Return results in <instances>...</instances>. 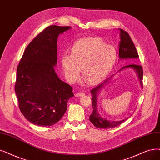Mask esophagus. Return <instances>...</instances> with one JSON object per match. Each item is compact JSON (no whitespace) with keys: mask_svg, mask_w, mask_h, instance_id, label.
I'll return each mask as SVG.
<instances>
[{"mask_svg":"<svg viewBox=\"0 0 160 160\" xmlns=\"http://www.w3.org/2000/svg\"><path fill=\"white\" fill-rule=\"evenodd\" d=\"M84 94V93L83 92H78V93H76L75 94V96H76V97H80V96H83Z\"/></svg>","mask_w":160,"mask_h":160,"instance_id":"1","label":"esophagus"}]
</instances>
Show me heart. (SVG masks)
Returning <instances> with one entry per match:
<instances>
[{
	"mask_svg": "<svg viewBox=\"0 0 160 160\" xmlns=\"http://www.w3.org/2000/svg\"><path fill=\"white\" fill-rule=\"evenodd\" d=\"M117 57L115 47L106 44L102 38H84L76 41L70 55L62 57L61 66L70 83L78 80L82 68L83 80L88 84L95 85L109 72Z\"/></svg>",
	"mask_w": 160,
	"mask_h": 160,
	"instance_id": "heart-1",
	"label": "heart"
}]
</instances>
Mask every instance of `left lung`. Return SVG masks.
I'll list each match as a JSON object with an SVG mask.
<instances>
[{
    "mask_svg": "<svg viewBox=\"0 0 160 160\" xmlns=\"http://www.w3.org/2000/svg\"><path fill=\"white\" fill-rule=\"evenodd\" d=\"M120 30V37H121V41L119 43V58L121 59H135V58H138V52L136 49L135 45L132 41L131 37H130L129 34L123 30L122 29H119ZM127 68H133L138 76V78L140 80V82L141 86H142V79H143V70L142 67L140 66V65L138 64H129L127 65L125 67H123L119 70L121 71V70ZM112 75L109 78L106 79L105 81L102 82L101 84L98 85L96 87L91 90V93L92 94V104L93 107V111L92 113L90 115V121L93 125L96 127L97 128H111L116 127L117 126L120 125L123 122H125L128 118H126L125 119H123L119 121H110L105 119V118L101 117L98 113V109H97V96L98 93L99 92V90L102 89L103 86L105 83L108 82V80L112 78Z\"/></svg>",
    "mask_w": 160,
    "mask_h": 160,
    "instance_id": "left-lung-1",
    "label": "left lung"
}]
</instances>
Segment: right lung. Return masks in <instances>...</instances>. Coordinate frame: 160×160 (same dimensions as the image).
Returning <instances> with one entry per match:
<instances>
[{
  "label": "right lung",
  "instance_id": "1",
  "mask_svg": "<svg viewBox=\"0 0 160 160\" xmlns=\"http://www.w3.org/2000/svg\"><path fill=\"white\" fill-rule=\"evenodd\" d=\"M70 26H50L39 33L25 49L17 67L15 92L19 108L34 125L49 127L62 117L72 88L59 79L54 67L57 39Z\"/></svg>",
  "mask_w": 160,
  "mask_h": 160
}]
</instances>
